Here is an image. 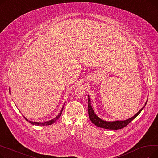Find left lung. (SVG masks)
I'll return each mask as SVG.
<instances>
[{"label":"left lung","instance_id":"8db88e82","mask_svg":"<svg viewBox=\"0 0 158 158\" xmlns=\"http://www.w3.org/2000/svg\"><path fill=\"white\" fill-rule=\"evenodd\" d=\"M147 102H145V106L147 104ZM144 106V107H145ZM144 107H143L142 109H141L135 116L133 117L126 120H123V121H114V122H107L102 120L100 118H98L97 116L95 114L94 111L92 108V107L91 106V103H90V98L88 96V114H89V117L91 121L93 123H94L95 126H97L98 127H101L106 129H111V130H117V129H120L123 127H125L127 126L128 124L132 120H134L137 116L140 113V112L142 111V110L144 108Z\"/></svg>","mask_w":158,"mask_h":158}]
</instances>
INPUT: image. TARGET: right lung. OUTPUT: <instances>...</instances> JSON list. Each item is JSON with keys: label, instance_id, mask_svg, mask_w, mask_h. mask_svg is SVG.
<instances>
[{"label": "right lung", "instance_id": "obj_1", "mask_svg": "<svg viewBox=\"0 0 158 158\" xmlns=\"http://www.w3.org/2000/svg\"><path fill=\"white\" fill-rule=\"evenodd\" d=\"M63 107H64V106L63 107L62 110H61L60 113L58 114V115L57 116V117L56 118H54V119L51 120H49V121H47V122H31V121H29V122L31 123V124H32V125H35V126H49V125H51V124L54 123L57 120L59 119V118L61 117V115L62 114L63 110ZM24 118L26 119L27 121H28V120L26 118L24 117Z\"/></svg>", "mask_w": 158, "mask_h": 158}]
</instances>
